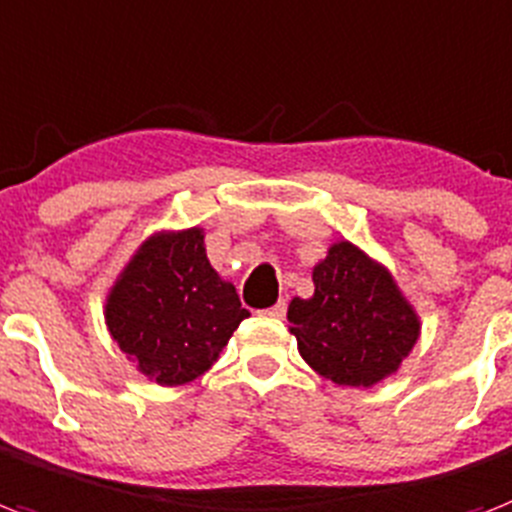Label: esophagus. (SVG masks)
<instances>
[{"mask_svg": "<svg viewBox=\"0 0 512 512\" xmlns=\"http://www.w3.org/2000/svg\"><path fill=\"white\" fill-rule=\"evenodd\" d=\"M264 317H272V320H282L285 317V301H277L275 306H269V309H264Z\"/></svg>", "mask_w": 512, "mask_h": 512, "instance_id": "1", "label": "esophagus"}]
</instances>
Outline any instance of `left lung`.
<instances>
[{"instance_id": "left-lung-1", "label": "left lung", "mask_w": 512, "mask_h": 512, "mask_svg": "<svg viewBox=\"0 0 512 512\" xmlns=\"http://www.w3.org/2000/svg\"><path fill=\"white\" fill-rule=\"evenodd\" d=\"M314 293L288 306L298 354L338 386L372 388L399 372L420 338V317L380 261L335 240L312 269Z\"/></svg>"}]
</instances>
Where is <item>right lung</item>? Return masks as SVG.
<instances>
[{
	"instance_id": "obj_1",
	"label": "right lung",
	"mask_w": 512,
	"mask_h": 512,
	"mask_svg": "<svg viewBox=\"0 0 512 512\" xmlns=\"http://www.w3.org/2000/svg\"><path fill=\"white\" fill-rule=\"evenodd\" d=\"M245 317L235 285L208 261L203 227L145 237L105 296L110 338L158 386L211 370Z\"/></svg>"
}]
</instances>
